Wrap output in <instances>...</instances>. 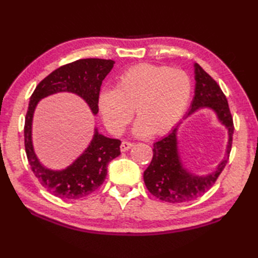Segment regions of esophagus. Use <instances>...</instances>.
I'll list each match as a JSON object with an SVG mask.
<instances>
[{
    "label": "esophagus",
    "mask_w": 258,
    "mask_h": 258,
    "mask_svg": "<svg viewBox=\"0 0 258 258\" xmlns=\"http://www.w3.org/2000/svg\"><path fill=\"white\" fill-rule=\"evenodd\" d=\"M134 147V144L133 142H129V141H122L121 142V146H120V150H121L122 152L129 150V149H131Z\"/></svg>",
    "instance_id": "obj_1"
}]
</instances>
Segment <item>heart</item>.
<instances>
[{"instance_id":"1","label":"heart","mask_w":258,"mask_h":258,"mask_svg":"<svg viewBox=\"0 0 258 258\" xmlns=\"http://www.w3.org/2000/svg\"><path fill=\"white\" fill-rule=\"evenodd\" d=\"M191 79L185 72L167 66L139 64L128 68L114 88H105L98 108L107 128L120 135L134 116L136 136L163 135L184 112L191 96Z\"/></svg>"}]
</instances>
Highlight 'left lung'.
<instances>
[{
	"instance_id": "8db88e82",
	"label": "left lung",
	"mask_w": 258,
	"mask_h": 258,
	"mask_svg": "<svg viewBox=\"0 0 258 258\" xmlns=\"http://www.w3.org/2000/svg\"><path fill=\"white\" fill-rule=\"evenodd\" d=\"M196 88L186 119L201 109L212 110L219 122L227 130V145L224 159L210 173L199 175L186 168L182 161L177 130L180 123L171 133L153 144L151 163L144 172V181L152 196L164 202L184 203L203 196L214 184L217 176L227 163L234 133L233 118L228 102L220 86L199 64H194Z\"/></svg>"
}]
</instances>
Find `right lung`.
<instances>
[{
  "instance_id": "right-lung-1",
  "label": "right lung",
  "mask_w": 258,
  "mask_h": 258,
  "mask_svg": "<svg viewBox=\"0 0 258 258\" xmlns=\"http://www.w3.org/2000/svg\"><path fill=\"white\" fill-rule=\"evenodd\" d=\"M111 59L85 58L57 68L39 83L30 98L25 118L24 141L28 163L41 184L53 196L76 200L96 191L107 175V165L120 154L118 139L99 134L95 127L93 139L75 161L65 169L53 170L39 161L33 145V117L38 102L58 93H72L81 97L94 116L98 113V97L102 81L112 70Z\"/></svg>"
}]
</instances>
